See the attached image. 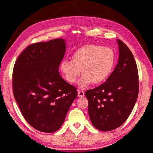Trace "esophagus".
I'll return each instance as SVG.
<instances>
[{
    "label": "esophagus",
    "mask_w": 153,
    "mask_h": 153,
    "mask_svg": "<svg viewBox=\"0 0 153 153\" xmlns=\"http://www.w3.org/2000/svg\"><path fill=\"white\" fill-rule=\"evenodd\" d=\"M77 96L79 97H84V93L82 91H77Z\"/></svg>",
    "instance_id": "34e87169"
}]
</instances>
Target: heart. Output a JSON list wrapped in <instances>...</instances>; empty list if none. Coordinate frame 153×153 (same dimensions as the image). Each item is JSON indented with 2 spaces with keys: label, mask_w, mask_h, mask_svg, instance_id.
<instances>
[{
  "label": "heart",
  "mask_w": 153,
  "mask_h": 153,
  "mask_svg": "<svg viewBox=\"0 0 153 153\" xmlns=\"http://www.w3.org/2000/svg\"><path fill=\"white\" fill-rule=\"evenodd\" d=\"M115 60V54L111 48L88 44L75 51L72 60H62L60 69L70 83L76 82L83 71L84 74L78 82V86L85 88L93 82L99 84L105 81L112 71Z\"/></svg>",
  "instance_id": "obj_1"
}]
</instances>
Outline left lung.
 I'll list each match as a JSON object with an SVG mask.
<instances>
[{"instance_id": "1", "label": "left lung", "mask_w": 153, "mask_h": 153, "mask_svg": "<svg viewBox=\"0 0 153 153\" xmlns=\"http://www.w3.org/2000/svg\"><path fill=\"white\" fill-rule=\"evenodd\" d=\"M119 59L114 70L103 84L88 90V111L96 129L109 131L124 123L133 110L139 92L137 65L132 52L117 39Z\"/></svg>"}]
</instances>
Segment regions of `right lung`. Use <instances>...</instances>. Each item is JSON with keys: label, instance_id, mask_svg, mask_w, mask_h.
<instances>
[{"label": "right lung", "instance_id": "add662e5", "mask_svg": "<svg viewBox=\"0 0 153 153\" xmlns=\"http://www.w3.org/2000/svg\"><path fill=\"white\" fill-rule=\"evenodd\" d=\"M65 51L63 39L33 43L21 53L14 65V97L25 120L39 131L59 130L77 97L76 87L59 72Z\"/></svg>", "mask_w": 153, "mask_h": 153}]
</instances>
